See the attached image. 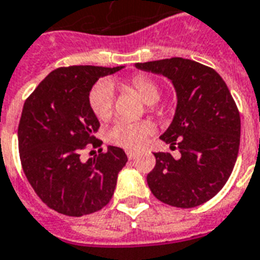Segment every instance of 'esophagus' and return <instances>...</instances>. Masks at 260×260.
<instances>
[{
    "label": "esophagus",
    "instance_id": "esophagus-1",
    "mask_svg": "<svg viewBox=\"0 0 260 260\" xmlns=\"http://www.w3.org/2000/svg\"><path fill=\"white\" fill-rule=\"evenodd\" d=\"M126 155H127L128 159H136V157H137V152L127 151V152H126Z\"/></svg>",
    "mask_w": 260,
    "mask_h": 260
}]
</instances>
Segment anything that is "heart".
<instances>
[{
  "label": "heart",
  "mask_w": 260,
  "mask_h": 260,
  "mask_svg": "<svg viewBox=\"0 0 260 260\" xmlns=\"http://www.w3.org/2000/svg\"><path fill=\"white\" fill-rule=\"evenodd\" d=\"M124 87L133 89L148 105L155 104L160 97V89L155 81L145 75L132 78ZM89 104L95 118L107 122L114 114V90L108 81H101L93 86L89 94ZM152 126L146 122L119 120L109 132V141L124 149H137L151 134Z\"/></svg>",
  "instance_id": "heart-1"
}]
</instances>
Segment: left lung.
I'll use <instances>...</instances> for the list:
<instances>
[{
  "label": "left lung",
  "instance_id": "1",
  "mask_svg": "<svg viewBox=\"0 0 260 260\" xmlns=\"http://www.w3.org/2000/svg\"><path fill=\"white\" fill-rule=\"evenodd\" d=\"M136 68L166 77L177 93L174 118L160 140L181 157L153 153L148 186L169 206L192 208L208 202L223 188L239 155L241 122L225 81L215 70L182 57L136 63Z\"/></svg>",
  "mask_w": 260,
  "mask_h": 260
}]
</instances>
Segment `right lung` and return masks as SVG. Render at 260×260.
Returning a JSON list of instances; mask_svg holds the SVG:
<instances>
[{
  "mask_svg": "<svg viewBox=\"0 0 260 260\" xmlns=\"http://www.w3.org/2000/svg\"><path fill=\"white\" fill-rule=\"evenodd\" d=\"M123 67L71 66L54 70L24 103L17 128L23 171L40 199L54 211L82 216L101 210L114 194L127 156L108 146L86 161L81 151L97 145L100 122L89 104L99 78Z\"/></svg>",
  "mask_w": 260,
  "mask_h": 260,
  "instance_id": "1",
  "label": "right lung"
}]
</instances>
